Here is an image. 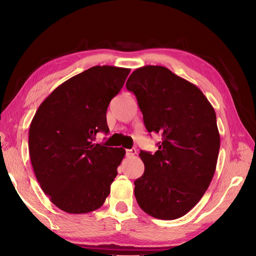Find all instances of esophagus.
<instances>
[{"label": "esophagus", "instance_id": "esophagus-1", "mask_svg": "<svg viewBox=\"0 0 256 256\" xmlns=\"http://www.w3.org/2000/svg\"><path fill=\"white\" fill-rule=\"evenodd\" d=\"M135 154H136V150H135V148L126 150V156L128 158H132V156H134Z\"/></svg>", "mask_w": 256, "mask_h": 256}]
</instances>
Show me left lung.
<instances>
[{"mask_svg": "<svg viewBox=\"0 0 256 256\" xmlns=\"http://www.w3.org/2000/svg\"><path fill=\"white\" fill-rule=\"evenodd\" d=\"M148 131L162 135L154 154L141 151L144 173L134 194L143 211L175 220L198 203L211 183L220 151L216 114L196 85L160 65L130 75Z\"/></svg>", "mask_w": 256, "mask_h": 256, "instance_id": "left-lung-1", "label": "left lung"}]
</instances>
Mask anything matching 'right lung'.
<instances>
[{
    "label": "right lung",
    "mask_w": 256,
    "mask_h": 256,
    "mask_svg": "<svg viewBox=\"0 0 256 256\" xmlns=\"http://www.w3.org/2000/svg\"><path fill=\"white\" fill-rule=\"evenodd\" d=\"M130 68L93 66L68 78L44 100L30 125L28 151L43 192L71 214L100 208L111 191L122 148L94 143L108 133L106 111Z\"/></svg>",
    "instance_id": "obj_1"
}]
</instances>
